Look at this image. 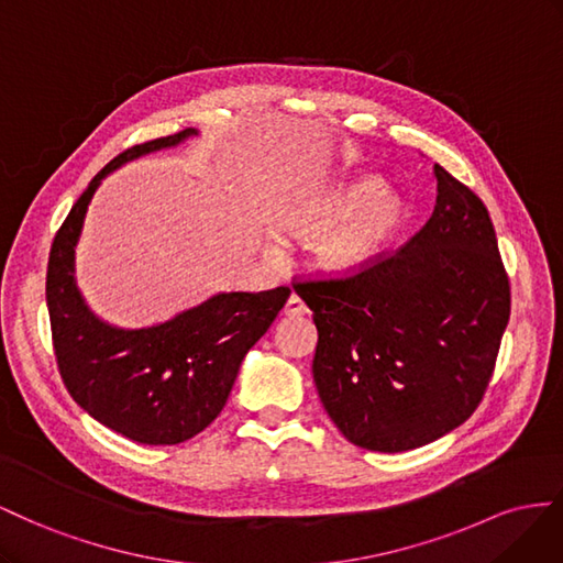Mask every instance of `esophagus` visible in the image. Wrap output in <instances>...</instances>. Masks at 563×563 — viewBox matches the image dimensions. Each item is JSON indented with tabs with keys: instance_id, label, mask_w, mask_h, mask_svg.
<instances>
[{
	"instance_id": "1",
	"label": "esophagus",
	"mask_w": 563,
	"mask_h": 563,
	"mask_svg": "<svg viewBox=\"0 0 563 563\" xmlns=\"http://www.w3.org/2000/svg\"><path fill=\"white\" fill-rule=\"evenodd\" d=\"M283 311H285V316H303L309 309H307V303H303V299L299 295H290V297H287V303H285Z\"/></svg>"
}]
</instances>
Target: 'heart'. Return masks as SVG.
Masks as SVG:
<instances>
[{"mask_svg": "<svg viewBox=\"0 0 563 563\" xmlns=\"http://www.w3.org/2000/svg\"><path fill=\"white\" fill-rule=\"evenodd\" d=\"M408 221V205L379 176H358L316 188L285 207L283 229L316 238L313 256L334 276H353L389 250Z\"/></svg>", "mask_w": 563, "mask_h": 563, "instance_id": "1", "label": "heart"}]
</instances>
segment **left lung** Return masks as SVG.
Here are the masks:
<instances>
[{
	"mask_svg": "<svg viewBox=\"0 0 563 563\" xmlns=\"http://www.w3.org/2000/svg\"><path fill=\"white\" fill-rule=\"evenodd\" d=\"M433 179V212L398 252L356 276L295 285L318 328V396L367 451H412L470 420L509 320L486 205L441 165Z\"/></svg>",
	"mask_w": 563,
	"mask_h": 563,
	"instance_id": "left-lung-1",
	"label": "left lung"
}]
</instances>
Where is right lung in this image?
I'll use <instances>...</instances> for the list:
<instances>
[{"instance_id":"1","label":"right lung","mask_w":563,"mask_h":563,"mask_svg":"<svg viewBox=\"0 0 563 563\" xmlns=\"http://www.w3.org/2000/svg\"><path fill=\"white\" fill-rule=\"evenodd\" d=\"M190 136L198 130L188 126L110 159L63 221L46 268L54 351L70 396L93 420L146 445L184 443L214 422L245 353L290 297V287L219 292L151 328H118L89 309L75 280V247L96 188L118 167Z\"/></svg>"}]
</instances>
